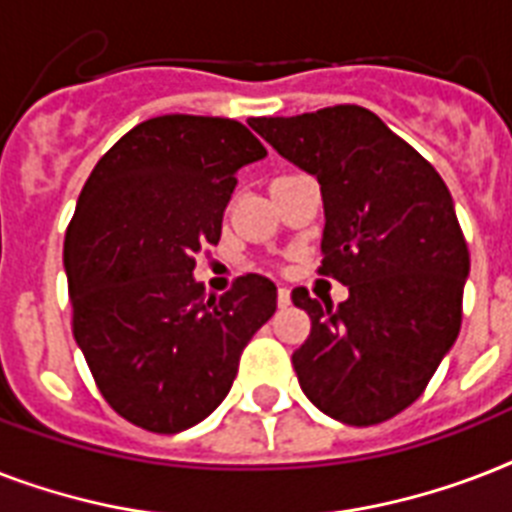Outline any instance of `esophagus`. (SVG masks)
Wrapping results in <instances>:
<instances>
[{"mask_svg": "<svg viewBox=\"0 0 512 512\" xmlns=\"http://www.w3.org/2000/svg\"><path fill=\"white\" fill-rule=\"evenodd\" d=\"M289 303H292V297H289V289L279 287V308H289Z\"/></svg>", "mask_w": 512, "mask_h": 512, "instance_id": "1", "label": "esophagus"}]
</instances>
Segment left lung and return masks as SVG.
Wrapping results in <instances>:
<instances>
[{"label":"left lung","instance_id":"left-lung-1","mask_svg":"<svg viewBox=\"0 0 512 512\" xmlns=\"http://www.w3.org/2000/svg\"><path fill=\"white\" fill-rule=\"evenodd\" d=\"M249 127L313 175L324 199L321 273L348 287L332 308L297 287L311 335L292 353L313 406L377 425L422 396L462 324L470 273L452 193L433 164L361 106L263 116Z\"/></svg>","mask_w":512,"mask_h":512}]
</instances>
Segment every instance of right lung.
Instances as JSON below:
<instances>
[{"label": "right lung", "instance_id": "obj_1", "mask_svg": "<svg viewBox=\"0 0 512 512\" xmlns=\"http://www.w3.org/2000/svg\"><path fill=\"white\" fill-rule=\"evenodd\" d=\"M265 154L233 119L156 116L114 143L79 193L63 244L76 345L138 428L180 433L209 417L276 313L265 276H239L223 297L193 279L196 255L220 241L236 172Z\"/></svg>", "mask_w": 512, "mask_h": 512}]
</instances>
